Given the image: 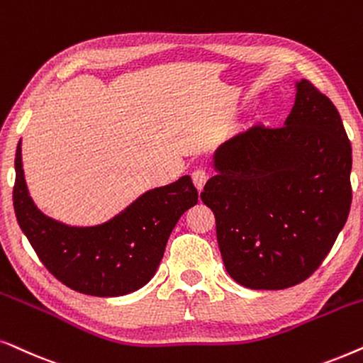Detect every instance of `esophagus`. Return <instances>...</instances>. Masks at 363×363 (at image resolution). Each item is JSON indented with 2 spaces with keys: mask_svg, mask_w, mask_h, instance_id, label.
Wrapping results in <instances>:
<instances>
[{
  "mask_svg": "<svg viewBox=\"0 0 363 363\" xmlns=\"http://www.w3.org/2000/svg\"><path fill=\"white\" fill-rule=\"evenodd\" d=\"M207 179H209V174H207L206 169L199 167V169H194V171H192V182H194L197 191H202V187H204Z\"/></svg>",
  "mask_w": 363,
  "mask_h": 363,
  "instance_id": "34e87169",
  "label": "esophagus"
}]
</instances>
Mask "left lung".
<instances>
[{"mask_svg":"<svg viewBox=\"0 0 363 363\" xmlns=\"http://www.w3.org/2000/svg\"><path fill=\"white\" fill-rule=\"evenodd\" d=\"M214 167L201 199L214 212L230 277L262 291L311 277L352 204V146L332 101L302 79L286 125L235 134L216 151Z\"/></svg>","mask_w":363,"mask_h":363,"instance_id":"1","label":"left lung"}]
</instances>
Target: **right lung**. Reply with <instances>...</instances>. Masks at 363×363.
<instances>
[{
  "mask_svg": "<svg viewBox=\"0 0 363 363\" xmlns=\"http://www.w3.org/2000/svg\"><path fill=\"white\" fill-rule=\"evenodd\" d=\"M13 206L18 224L43 265L72 291L118 297L146 286L161 262L179 217L197 204V189L184 176L147 191L113 219L71 227L46 217L28 194L18 143Z\"/></svg>",
  "mask_w": 363,
  "mask_h": 363,
  "instance_id": "right-lung-1",
  "label": "right lung"
}]
</instances>
